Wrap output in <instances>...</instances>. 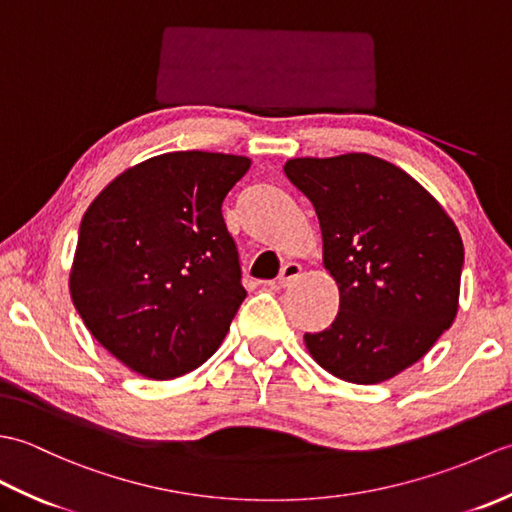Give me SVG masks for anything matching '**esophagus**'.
Segmentation results:
<instances>
[{
	"label": "esophagus",
	"mask_w": 512,
	"mask_h": 512,
	"mask_svg": "<svg viewBox=\"0 0 512 512\" xmlns=\"http://www.w3.org/2000/svg\"><path fill=\"white\" fill-rule=\"evenodd\" d=\"M299 275H301V266L295 264V262H288L284 268H281V273H279V277H277V284H279V286H288V284H292V281H295Z\"/></svg>",
	"instance_id": "1"
}]
</instances>
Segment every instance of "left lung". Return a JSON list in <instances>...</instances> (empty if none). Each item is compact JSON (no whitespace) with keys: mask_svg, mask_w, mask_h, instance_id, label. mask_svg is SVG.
I'll return each instance as SVG.
<instances>
[{"mask_svg":"<svg viewBox=\"0 0 512 512\" xmlns=\"http://www.w3.org/2000/svg\"><path fill=\"white\" fill-rule=\"evenodd\" d=\"M284 171L317 211L323 266L341 295L330 328L303 336L308 352L347 383H383L458 314V228L409 173L376 156L292 158Z\"/></svg>","mask_w":512,"mask_h":512,"instance_id":"1","label":"left lung"}]
</instances>
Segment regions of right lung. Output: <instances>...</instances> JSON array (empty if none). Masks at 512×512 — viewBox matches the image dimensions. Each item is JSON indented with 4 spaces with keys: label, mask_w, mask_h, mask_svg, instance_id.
Segmentation results:
<instances>
[{
    "label": "right lung",
    "mask_w": 512,
    "mask_h": 512,
    "mask_svg": "<svg viewBox=\"0 0 512 512\" xmlns=\"http://www.w3.org/2000/svg\"><path fill=\"white\" fill-rule=\"evenodd\" d=\"M250 160L173 151L123 171L85 211L70 295L92 336L167 380L222 345L246 290L222 202Z\"/></svg>",
    "instance_id": "1"
}]
</instances>
